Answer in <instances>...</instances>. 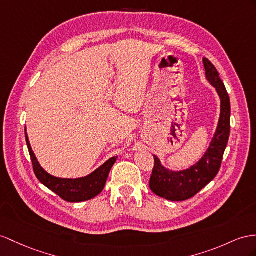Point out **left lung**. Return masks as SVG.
<instances>
[{
	"label": "left lung",
	"mask_w": 256,
	"mask_h": 256,
	"mask_svg": "<svg viewBox=\"0 0 256 256\" xmlns=\"http://www.w3.org/2000/svg\"><path fill=\"white\" fill-rule=\"evenodd\" d=\"M206 80L213 85L220 100V114L211 144L202 158L182 171H171L162 166L156 156L149 187L156 196L171 201L190 199L218 175L230 133V100L218 70L203 58Z\"/></svg>",
	"instance_id": "obj_1"
}]
</instances>
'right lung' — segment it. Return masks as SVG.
<instances>
[{
	"label": "right lung",
	"instance_id": "1",
	"mask_svg": "<svg viewBox=\"0 0 256 256\" xmlns=\"http://www.w3.org/2000/svg\"><path fill=\"white\" fill-rule=\"evenodd\" d=\"M26 142L29 149V154L31 156L32 166H34V174L42 184L50 189L60 196L62 199L67 202H82L88 201L95 198L100 194L106 185L108 175L111 168L116 161L118 156H112L108 161L104 163L98 168H96L93 173L80 178H60L50 175L40 166L36 156L31 148L30 142L28 138L27 130H24Z\"/></svg>",
	"mask_w": 256,
	"mask_h": 256
}]
</instances>
